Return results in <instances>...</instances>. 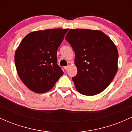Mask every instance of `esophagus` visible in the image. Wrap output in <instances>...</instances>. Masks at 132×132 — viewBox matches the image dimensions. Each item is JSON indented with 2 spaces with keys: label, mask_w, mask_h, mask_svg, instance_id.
I'll return each mask as SVG.
<instances>
[{
  "label": "esophagus",
  "mask_w": 132,
  "mask_h": 132,
  "mask_svg": "<svg viewBox=\"0 0 132 132\" xmlns=\"http://www.w3.org/2000/svg\"><path fill=\"white\" fill-rule=\"evenodd\" d=\"M64 69H65V70H66V71H67L68 69V68H69V66H64Z\"/></svg>",
  "instance_id": "1"
}]
</instances>
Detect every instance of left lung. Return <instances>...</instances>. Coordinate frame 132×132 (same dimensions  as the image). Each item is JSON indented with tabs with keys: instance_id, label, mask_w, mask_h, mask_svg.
I'll return each mask as SVG.
<instances>
[{
	"instance_id": "left-lung-1",
	"label": "left lung",
	"mask_w": 132,
	"mask_h": 132,
	"mask_svg": "<svg viewBox=\"0 0 132 132\" xmlns=\"http://www.w3.org/2000/svg\"><path fill=\"white\" fill-rule=\"evenodd\" d=\"M65 39L75 53L78 73L72 78L81 94L94 95L110 84L118 69L117 47L100 30L71 29Z\"/></svg>"
}]
</instances>
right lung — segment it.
<instances>
[{"instance_id":"1","label":"right lung","mask_w":132,"mask_h":132,"mask_svg":"<svg viewBox=\"0 0 132 132\" xmlns=\"http://www.w3.org/2000/svg\"><path fill=\"white\" fill-rule=\"evenodd\" d=\"M68 30L33 31L21 42L15 53V64L20 79L31 91H48L63 75L57 64L56 54Z\"/></svg>"}]
</instances>
